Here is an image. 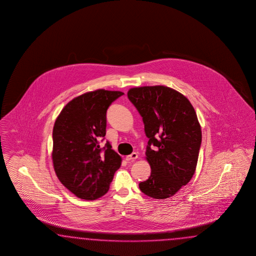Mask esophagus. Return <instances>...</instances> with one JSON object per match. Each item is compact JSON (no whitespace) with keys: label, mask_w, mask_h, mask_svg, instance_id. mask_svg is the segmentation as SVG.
I'll list each match as a JSON object with an SVG mask.
<instances>
[{"label":"esophagus","mask_w":256,"mask_h":256,"mask_svg":"<svg viewBox=\"0 0 256 256\" xmlns=\"http://www.w3.org/2000/svg\"><path fill=\"white\" fill-rule=\"evenodd\" d=\"M137 158H138V154H137L136 152H133L130 155L126 156V160L128 162H130V160H133V162H134V160H137Z\"/></svg>","instance_id":"1"}]
</instances>
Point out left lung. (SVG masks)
Returning <instances> with one entry per match:
<instances>
[{
    "mask_svg": "<svg viewBox=\"0 0 256 256\" xmlns=\"http://www.w3.org/2000/svg\"><path fill=\"white\" fill-rule=\"evenodd\" d=\"M128 98L142 117L149 178L139 184L154 199L174 196L192 178L201 146V126L184 94L164 86L133 87Z\"/></svg>",
    "mask_w": 256,
    "mask_h": 256,
    "instance_id": "obj_1",
    "label": "left lung"
}]
</instances>
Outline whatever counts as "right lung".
<instances>
[{"mask_svg": "<svg viewBox=\"0 0 256 256\" xmlns=\"http://www.w3.org/2000/svg\"><path fill=\"white\" fill-rule=\"evenodd\" d=\"M120 91L98 89L70 100L55 120L52 163L60 182L78 198L93 201L107 194L122 162L121 156L107 142L106 112Z\"/></svg>", "mask_w": 256, "mask_h": 256, "instance_id": "obj_1", "label": "right lung"}]
</instances>
